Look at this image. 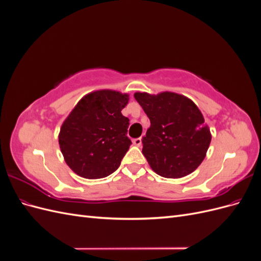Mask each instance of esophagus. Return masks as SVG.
I'll use <instances>...</instances> for the list:
<instances>
[{
	"mask_svg": "<svg viewBox=\"0 0 261 261\" xmlns=\"http://www.w3.org/2000/svg\"><path fill=\"white\" fill-rule=\"evenodd\" d=\"M133 144L137 147H140L141 144H143V140H141V138H135L133 140Z\"/></svg>",
	"mask_w": 261,
	"mask_h": 261,
	"instance_id": "34e87169",
	"label": "esophagus"
}]
</instances>
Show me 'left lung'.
Wrapping results in <instances>:
<instances>
[{"mask_svg":"<svg viewBox=\"0 0 261 261\" xmlns=\"http://www.w3.org/2000/svg\"><path fill=\"white\" fill-rule=\"evenodd\" d=\"M150 120L143 154L156 174L179 178L191 174L206 156L211 133L194 102L183 94L135 92Z\"/></svg>","mask_w":261,"mask_h":261,"instance_id":"1","label":"left lung"}]
</instances>
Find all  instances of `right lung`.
Instances as JSON below:
<instances>
[{
  "label": "right lung",
  "mask_w": 261,
  "mask_h": 261,
  "mask_svg": "<svg viewBox=\"0 0 261 261\" xmlns=\"http://www.w3.org/2000/svg\"><path fill=\"white\" fill-rule=\"evenodd\" d=\"M129 96L111 89L83 97L63 122L60 149L68 167L88 179L106 177L120 167L132 145L129 120L122 114Z\"/></svg>",
  "instance_id": "add662e5"
}]
</instances>
